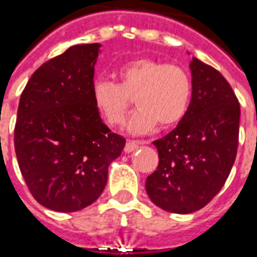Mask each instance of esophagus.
I'll list each match as a JSON object with an SVG mask.
<instances>
[{"mask_svg": "<svg viewBox=\"0 0 257 257\" xmlns=\"http://www.w3.org/2000/svg\"><path fill=\"white\" fill-rule=\"evenodd\" d=\"M142 143H139V142H128V143L125 144V148H123V151L125 153H134L135 150H138V147Z\"/></svg>", "mask_w": 257, "mask_h": 257, "instance_id": "esophagus-1", "label": "esophagus"}]
</instances>
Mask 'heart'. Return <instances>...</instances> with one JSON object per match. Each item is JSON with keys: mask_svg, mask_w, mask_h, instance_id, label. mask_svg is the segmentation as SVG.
<instances>
[{"mask_svg": "<svg viewBox=\"0 0 257 257\" xmlns=\"http://www.w3.org/2000/svg\"><path fill=\"white\" fill-rule=\"evenodd\" d=\"M115 76L118 83L96 79L91 90L95 109L111 126L125 121L134 98L139 109L126 122L129 134H148L158 123L169 128L185 117L192 81L182 66L153 58H136L119 66Z\"/></svg>", "mask_w": 257, "mask_h": 257, "instance_id": "1", "label": "heart"}]
</instances>
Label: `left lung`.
<instances>
[{
    "label": "left lung",
    "mask_w": 257,
    "mask_h": 257,
    "mask_svg": "<svg viewBox=\"0 0 257 257\" xmlns=\"http://www.w3.org/2000/svg\"><path fill=\"white\" fill-rule=\"evenodd\" d=\"M192 98L185 117L165 138L154 142L157 170L146 191L155 206L191 214L222 189L238 147L240 103L219 72L197 58L189 64Z\"/></svg>",
    "instance_id": "8db88e82"
}]
</instances>
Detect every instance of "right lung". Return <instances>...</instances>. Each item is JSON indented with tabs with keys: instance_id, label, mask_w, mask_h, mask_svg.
<instances>
[{
	"instance_id": "add662e5",
	"label": "right lung",
	"mask_w": 257,
	"mask_h": 257,
	"mask_svg": "<svg viewBox=\"0 0 257 257\" xmlns=\"http://www.w3.org/2000/svg\"><path fill=\"white\" fill-rule=\"evenodd\" d=\"M99 51V43L69 47L39 66L20 96L17 162L32 196L49 210L73 212L92 204L125 147L92 102Z\"/></svg>"
}]
</instances>
